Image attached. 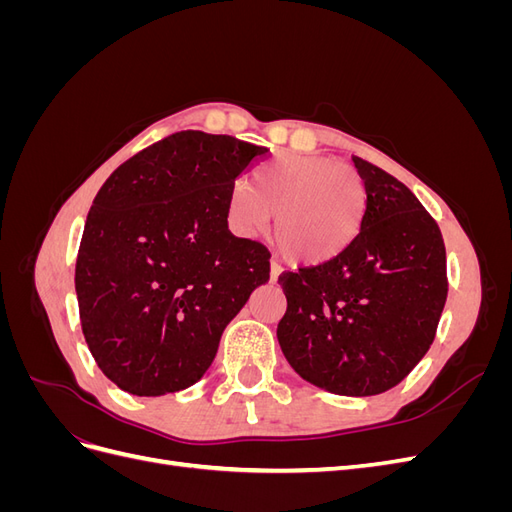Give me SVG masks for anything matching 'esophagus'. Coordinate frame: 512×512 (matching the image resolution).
Returning <instances> with one entry per match:
<instances>
[{"instance_id": "34e87169", "label": "esophagus", "mask_w": 512, "mask_h": 512, "mask_svg": "<svg viewBox=\"0 0 512 512\" xmlns=\"http://www.w3.org/2000/svg\"><path fill=\"white\" fill-rule=\"evenodd\" d=\"M282 267L280 265H277V262L275 260H271V267H269V273H271V282H275L277 280V277H280L282 275Z\"/></svg>"}]
</instances>
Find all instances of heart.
I'll return each instance as SVG.
<instances>
[{"label":"heart","mask_w":512,"mask_h":512,"mask_svg":"<svg viewBox=\"0 0 512 512\" xmlns=\"http://www.w3.org/2000/svg\"><path fill=\"white\" fill-rule=\"evenodd\" d=\"M365 185L346 164L314 156H275L256 168L250 190L232 185L226 220L256 239L273 218V243L294 265H320L348 250L365 215Z\"/></svg>","instance_id":"heart-1"}]
</instances>
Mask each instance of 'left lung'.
Wrapping results in <instances>:
<instances>
[{
	"label": "left lung",
	"mask_w": 512,
	"mask_h": 512,
	"mask_svg": "<svg viewBox=\"0 0 512 512\" xmlns=\"http://www.w3.org/2000/svg\"><path fill=\"white\" fill-rule=\"evenodd\" d=\"M365 183L361 232L318 267L280 275L286 314L277 342L322 391L371 397L427 354L446 303L442 232L418 198L382 168L352 158Z\"/></svg>",
	"instance_id": "obj_1"
}]
</instances>
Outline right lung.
<instances>
[{"label":"right lung","instance_id":"add662e5","mask_svg":"<svg viewBox=\"0 0 512 512\" xmlns=\"http://www.w3.org/2000/svg\"><path fill=\"white\" fill-rule=\"evenodd\" d=\"M267 153L235 136L177 132L100 188L74 286L85 342L121 391L160 397L196 384L228 322L269 280L267 247L226 220L228 190Z\"/></svg>","mask_w":512,"mask_h":512}]
</instances>
